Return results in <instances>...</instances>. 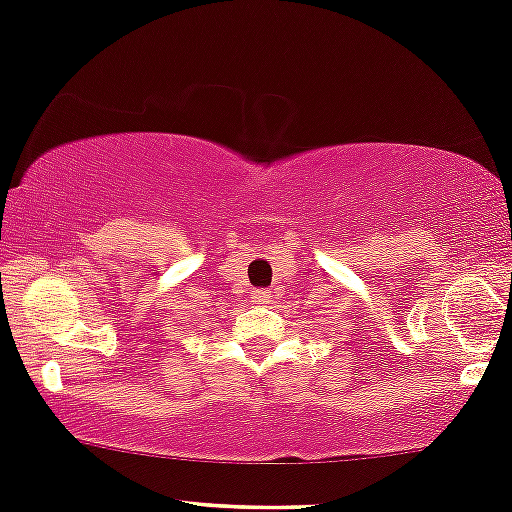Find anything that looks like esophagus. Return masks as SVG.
<instances>
[{
  "label": "esophagus",
  "mask_w": 512,
  "mask_h": 512,
  "mask_svg": "<svg viewBox=\"0 0 512 512\" xmlns=\"http://www.w3.org/2000/svg\"><path fill=\"white\" fill-rule=\"evenodd\" d=\"M250 299L255 301V303H269V299H272V294H269L267 289H255V291H252Z\"/></svg>",
  "instance_id": "1"
}]
</instances>
